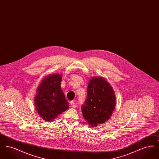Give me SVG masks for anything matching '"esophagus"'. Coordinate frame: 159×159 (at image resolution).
Instances as JSON below:
<instances>
[{"label": "esophagus", "mask_w": 159, "mask_h": 159, "mask_svg": "<svg viewBox=\"0 0 159 159\" xmlns=\"http://www.w3.org/2000/svg\"><path fill=\"white\" fill-rule=\"evenodd\" d=\"M70 104H71V106L73 108H75L76 107V104L75 103L74 101H71L70 102Z\"/></svg>", "instance_id": "1"}]
</instances>
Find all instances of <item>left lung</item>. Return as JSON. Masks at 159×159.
I'll return each instance as SVG.
<instances>
[{
  "instance_id": "left-lung-1",
  "label": "left lung",
  "mask_w": 159,
  "mask_h": 159,
  "mask_svg": "<svg viewBox=\"0 0 159 159\" xmlns=\"http://www.w3.org/2000/svg\"><path fill=\"white\" fill-rule=\"evenodd\" d=\"M87 99L82 106L83 117L92 127L108 121L116 107V95L110 84L102 77H93L88 83Z\"/></svg>"
}]
</instances>
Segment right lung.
Masks as SVG:
<instances>
[{
	"label": "right lung",
	"instance_id": "1",
	"mask_svg": "<svg viewBox=\"0 0 159 159\" xmlns=\"http://www.w3.org/2000/svg\"><path fill=\"white\" fill-rule=\"evenodd\" d=\"M62 77L61 74L49 75L42 80L36 89L34 99L35 108L40 117L45 121H52L69 108L61 90Z\"/></svg>",
	"mask_w": 159,
	"mask_h": 159
}]
</instances>
